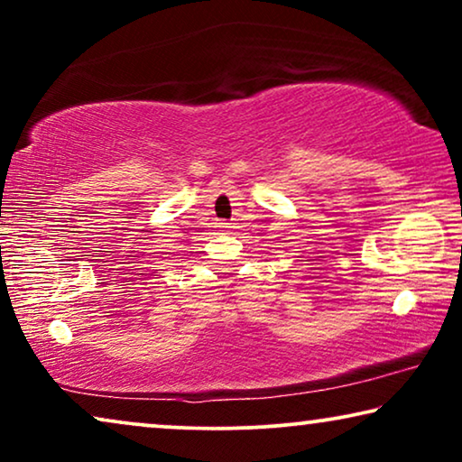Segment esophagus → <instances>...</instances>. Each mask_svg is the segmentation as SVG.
<instances>
[{"mask_svg": "<svg viewBox=\"0 0 462 462\" xmlns=\"http://www.w3.org/2000/svg\"><path fill=\"white\" fill-rule=\"evenodd\" d=\"M218 226H223V229H233L231 223H218Z\"/></svg>", "mask_w": 462, "mask_h": 462, "instance_id": "esophagus-1", "label": "esophagus"}]
</instances>
